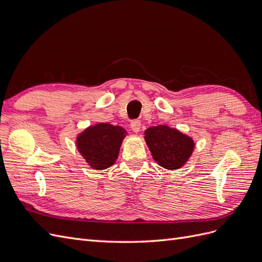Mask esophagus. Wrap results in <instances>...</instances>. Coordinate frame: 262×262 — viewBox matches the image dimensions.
Masks as SVG:
<instances>
[{"instance_id":"34e87169","label":"esophagus","mask_w":262,"mask_h":262,"mask_svg":"<svg viewBox=\"0 0 262 262\" xmlns=\"http://www.w3.org/2000/svg\"><path fill=\"white\" fill-rule=\"evenodd\" d=\"M130 126L134 133H138L141 129V121L140 120H132Z\"/></svg>"}]
</instances>
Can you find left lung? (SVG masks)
<instances>
[{"label":"left lung","instance_id":"left-lung-1","mask_svg":"<svg viewBox=\"0 0 262 262\" xmlns=\"http://www.w3.org/2000/svg\"><path fill=\"white\" fill-rule=\"evenodd\" d=\"M144 134L154 161L166 169L182 167L193 152V140L168 125L150 126Z\"/></svg>","mask_w":262,"mask_h":262}]
</instances>
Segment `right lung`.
<instances>
[{
  "instance_id": "1",
  "label": "right lung",
  "mask_w": 262,
  "mask_h": 262,
  "mask_svg": "<svg viewBox=\"0 0 262 262\" xmlns=\"http://www.w3.org/2000/svg\"><path fill=\"white\" fill-rule=\"evenodd\" d=\"M125 134L120 125L97 123L78 134L76 146L91 168L102 170L115 164Z\"/></svg>"
}]
</instances>
